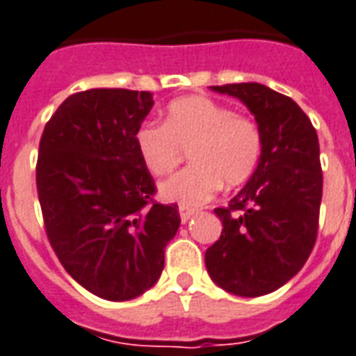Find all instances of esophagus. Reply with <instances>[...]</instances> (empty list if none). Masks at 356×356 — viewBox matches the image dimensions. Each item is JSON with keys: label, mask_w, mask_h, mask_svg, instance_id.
I'll return each instance as SVG.
<instances>
[{"label": "esophagus", "mask_w": 356, "mask_h": 356, "mask_svg": "<svg viewBox=\"0 0 356 356\" xmlns=\"http://www.w3.org/2000/svg\"><path fill=\"white\" fill-rule=\"evenodd\" d=\"M178 211H180V220H182V222H188L191 216H195V214H197L195 209H191V207H184V205H180Z\"/></svg>", "instance_id": "esophagus-1"}]
</instances>
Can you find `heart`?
Instances as JSON below:
<instances>
[{"mask_svg": "<svg viewBox=\"0 0 356 356\" xmlns=\"http://www.w3.org/2000/svg\"><path fill=\"white\" fill-rule=\"evenodd\" d=\"M143 168L153 176L170 172L190 151L193 163L159 186V195L184 207L203 205L220 190L245 184L261 161L263 136L251 117L203 95L176 99L163 124L145 122L134 134Z\"/></svg>", "mask_w": 356, "mask_h": 356, "instance_id": "1", "label": "heart"}]
</instances>
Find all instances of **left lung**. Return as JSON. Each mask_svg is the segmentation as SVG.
<instances>
[{
  "label": "left lung",
  "instance_id": "1",
  "mask_svg": "<svg viewBox=\"0 0 356 356\" xmlns=\"http://www.w3.org/2000/svg\"><path fill=\"white\" fill-rule=\"evenodd\" d=\"M238 97L263 136L257 170L228 207L214 209L222 234L207 249L209 276L239 297L276 291L303 268L318 234V136L297 103L257 82L211 86Z\"/></svg>",
  "mask_w": 356,
  "mask_h": 356
}]
</instances>
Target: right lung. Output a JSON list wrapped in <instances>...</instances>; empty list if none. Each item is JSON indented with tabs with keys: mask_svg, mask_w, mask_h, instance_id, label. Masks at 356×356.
Masks as SVG:
<instances>
[{
	"mask_svg": "<svg viewBox=\"0 0 356 356\" xmlns=\"http://www.w3.org/2000/svg\"><path fill=\"white\" fill-rule=\"evenodd\" d=\"M149 92L95 88L72 93L40 140L36 186L45 234L78 284L107 301H130L157 284L178 205L153 201L134 134Z\"/></svg>",
	"mask_w": 356,
	"mask_h": 356,
	"instance_id": "right-lung-1",
	"label": "right lung"
}]
</instances>
